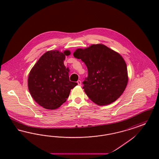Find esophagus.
<instances>
[{
	"instance_id": "obj_1",
	"label": "esophagus",
	"mask_w": 159,
	"mask_h": 159,
	"mask_svg": "<svg viewBox=\"0 0 159 159\" xmlns=\"http://www.w3.org/2000/svg\"><path fill=\"white\" fill-rule=\"evenodd\" d=\"M77 84H78V85L81 86V84H82V83H81V81H80V80H78V81H77Z\"/></svg>"
}]
</instances>
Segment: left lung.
<instances>
[{"mask_svg":"<svg viewBox=\"0 0 159 159\" xmlns=\"http://www.w3.org/2000/svg\"><path fill=\"white\" fill-rule=\"evenodd\" d=\"M74 57L86 66L88 77L83 82L87 96L99 106L110 104L125 91L128 82L127 66L121 55L102 44L77 49Z\"/></svg>","mask_w":159,"mask_h":159,"instance_id":"8db88e82","label":"left lung"}]
</instances>
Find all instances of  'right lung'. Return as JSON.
Segmentation results:
<instances>
[{"label": "right lung", "instance_id": "1", "mask_svg": "<svg viewBox=\"0 0 159 159\" xmlns=\"http://www.w3.org/2000/svg\"><path fill=\"white\" fill-rule=\"evenodd\" d=\"M68 50L44 53L31 68L28 87L32 98L46 109L55 110L65 102L77 83L70 81L69 69L64 64Z\"/></svg>", "mask_w": 159, "mask_h": 159}]
</instances>
